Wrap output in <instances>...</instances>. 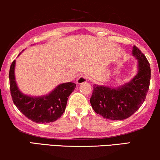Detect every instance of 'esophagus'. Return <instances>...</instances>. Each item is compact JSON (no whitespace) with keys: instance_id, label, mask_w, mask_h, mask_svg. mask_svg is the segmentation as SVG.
Instances as JSON below:
<instances>
[{"instance_id":"1","label":"esophagus","mask_w":160,"mask_h":160,"mask_svg":"<svg viewBox=\"0 0 160 160\" xmlns=\"http://www.w3.org/2000/svg\"><path fill=\"white\" fill-rule=\"evenodd\" d=\"M86 81H88V76L85 75H82L78 78L76 82H77L78 84H82V83L86 82Z\"/></svg>"}]
</instances>
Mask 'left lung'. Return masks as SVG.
Segmentation results:
<instances>
[{
	"label": "left lung",
	"mask_w": 160,
	"mask_h": 160,
	"mask_svg": "<svg viewBox=\"0 0 160 160\" xmlns=\"http://www.w3.org/2000/svg\"><path fill=\"white\" fill-rule=\"evenodd\" d=\"M132 55L138 59V73L129 82L112 88L93 85L90 102L94 111L103 118L122 120L133 114L144 102L149 88L150 64L145 55L136 46Z\"/></svg>",
	"instance_id": "obj_1"
}]
</instances>
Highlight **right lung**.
I'll list each match as a JSON object with an SVG mask.
<instances>
[{
    "label": "right lung",
    "mask_w": 160,
    "mask_h": 160,
    "mask_svg": "<svg viewBox=\"0 0 160 160\" xmlns=\"http://www.w3.org/2000/svg\"><path fill=\"white\" fill-rule=\"evenodd\" d=\"M14 60L10 67L9 83L13 102L26 118L37 123H48L61 118L66 109L67 100L76 84L65 82L58 85L48 95L32 97L20 92L15 80Z\"/></svg>",
    "instance_id": "add662e5"
}]
</instances>
